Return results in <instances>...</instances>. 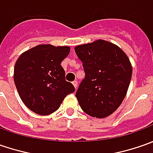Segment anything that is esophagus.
<instances>
[{"mask_svg":"<svg viewBox=\"0 0 153 153\" xmlns=\"http://www.w3.org/2000/svg\"><path fill=\"white\" fill-rule=\"evenodd\" d=\"M72 84H73L74 87H75V88L76 89V88H77V86H78V82H77V81H74V82H72Z\"/></svg>","mask_w":153,"mask_h":153,"instance_id":"34e87169","label":"esophagus"}]
</instances>
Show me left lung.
Masks as SVG:
<instances>
[{"mask_svg":"<svg viewBox=\"0 0 153 153\" xmlns=\"http://www.w3.org/2000/svg\"><path fill=\"white\" fill-rule=\"evenodd\" d=\"M82 62L85 78L76 97L88 115L105 118L120 106L132 76V65L117 45L105 40L75 47Z\"/></svg>","mask_w":153,"mask_h":153,"instance_id":"left-lung-1","label":"left lung"}]
</instances>
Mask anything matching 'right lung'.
Listing matches in <instances>:
<instances>
[{
  "instance_id": "right-lung-1",
  "label": "right lung",
  "mask_w": 153,
  "mask_h": 153,
  "mask_svg": "<svg viewBox=\"0 0 153 153\" xmlns=\"http://www.w3.org/2000/svg\"><path fill=\"white\" fill-rule=\"evenodd\" d=\"M68 46L40 44L24 52L15 63L13 79L22 101L33 112L50 115L75 91L65 81L61 62L70 53Z\"/></svg>"
}]
</instances>
